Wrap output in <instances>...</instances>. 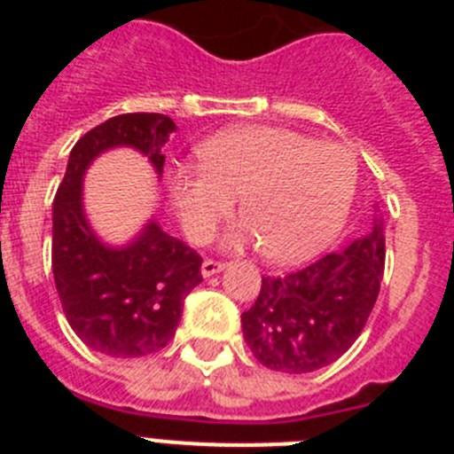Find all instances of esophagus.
<instances>
[{"instance_id":"esophagus-1","label":"esophagus","mask_w":454,"mask_h":454,"mask_svg":"<svg viewBox=\"0 0 454 454\" xmlns=\"http://www.w3.org/2000/svg\"><path fill=\"white\" fill-rule=\"evenodd\" d=\"M223 270H224V263L214 262V259H207V262L202 263V277H214Z\"/></svg>"}]
</instances>
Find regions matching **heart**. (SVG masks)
Segmentation results:
<instances>
[{"label":"heart","mask_w":454,"mask_h":454,"mask_svg":"<svg viewBox=\"0 0 454 454\" xmlns=\"http://www.w3.org/2000/svg\"><path fill=\"white\" fill-rule=\"evenodd\" d=\"M198 159L202 170L179 172L170 184L172 208L198 243L239 195L243 220L224 234L223 246H262L272 262H302L339 236L355 202V154L286 127L220 131L200 145Z\"/></svg>","instance_id":"heart-1"}]
</instances>
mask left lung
Instances as JSON below:
<instances>
[{"label":"left lung","mask_w":454,"mask_h":454,"mask_svg":"<svg viewBox=\"0 0 454 454\" xmlns=\"http://www.w3.org/2000/svg\"><path fill=\"white\" fill-rule=\"evenodd\" d=\"M384 275V220L348 247L284 277H263L240 314L247 348L270 371L300 375L330 366L359 339Z\"/></svg>","instance_id":"left-lung-1"}]
</instances>
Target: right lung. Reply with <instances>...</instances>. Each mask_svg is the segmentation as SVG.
<instances>
[{
	"label": "right lung",
	"mask_w": 454,
	"mask_h": 454,
	"mask_svg": "<svg viewBox=\"0 0 454 454\" xmlns=\"http://www.w3.org/2000/svg\"><path fill=\"white\" fill-rule=\"evenodd\" d=\"M177 124L161 114H124L77 140L51 208V270L74 334L106 356H145L170 343L184 298L202 282V256L172 239L154 218L122 246L92 230L83 177L104 152L129 147L161 179L163 145Z\"/></svg>",
	"instance_id": "add662e5"
}]
</instances>
